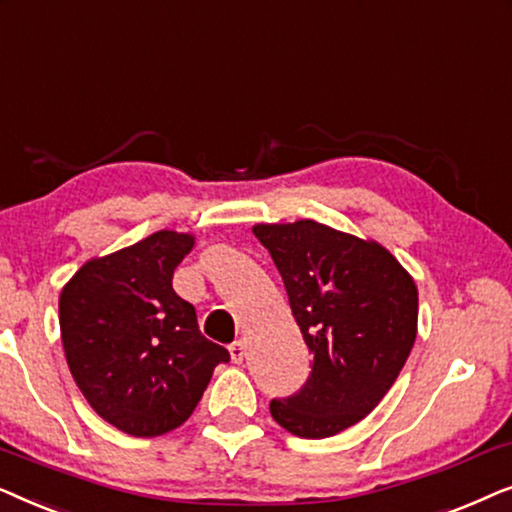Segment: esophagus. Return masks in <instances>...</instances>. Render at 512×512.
I'll use <instances>...</instances> for the list:
<instances>
[{
  "instance_id": "34e87169",
  "label": "esophagus",
  "mask_w": 512,
  "mask_h": 512,
  "mask_svg": "<svg viewBox=\"0 0 512 512\" xmlns=\"http://www.w3.org/2000/svg\"><path fill=\"white\" fill-rule=\"evenodd\" d=\"M229 353H231V360H234V363H243L245 344L243 342H234V344L229 346Z\"/></svg>"
}]
</instances>
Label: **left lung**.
<instances>
[{"instance_id":"1","label":"left lung","mask_w":512,"mask_h":512,"mask_svg":"<svg viewBox=\"0 0 512 512\" xmlns=\"http://www.w3.org/2000/svg\"><path fill=\"white\" fill-rule=\"evenodd\" d=\"M252 234L271 252L311 351L306 384L271 400V417L299 438L342 433L381 403L407 363L417 283L381 243L316 220L262 222Z\"/></svg>"}]
</instances>
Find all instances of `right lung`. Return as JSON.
Wrapping results in <instances>:
<instances>
[{
  "label": "right lung",
  "mask_w": 512,
  "mask_h": 512,
  "mask_svg": "<svg viewBox=\"0 0 512 512\" xmlns=\"http://www.w3.org/2000/svg\"><path fill=\"white\" fill-rule=\"evenodd\" d=\"M194 243V234L156 231L91 257L60 290V339L79 391L100 419L135 438L185 424L229 360L173 290V271Z\"/></svg>",
  "instance_id": "1"
}]
</instances>
